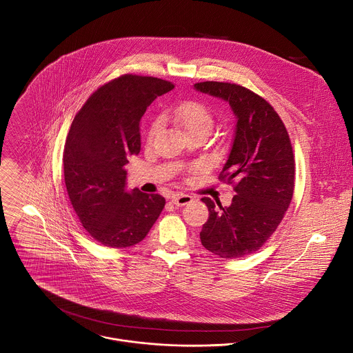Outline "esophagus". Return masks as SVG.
<instances>
[{"mask_svg": "<svg viewBox=\"0 0 353 353\" xmlns=\"http://www.w3.org/2000/svg\"><path fill=\"white\" fill-rule=\"evenodd\" d=\"M191 201H192V196L188 194H176L172 196V203L176 207H184V205L190 204Z\"/></svg>", "mask_w": 353, "mask_h": 353, "instance_id": "1", "label": "esophagus"}]
</instances>
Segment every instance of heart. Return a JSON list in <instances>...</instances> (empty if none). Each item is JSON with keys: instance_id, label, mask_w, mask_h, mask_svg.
I'll return each instance as SVG.
<instances>
[{"instance_id": "obj_1", "label": "heart", "mask_w": 353, "mask_h": 353, "mask_svg": "<svg viewBox=\"0 0 353 353\" xmlns=\"http://www.w3.org/2000/svg\"><path fill=\"white\" fill-rule=\"evenodd\" d=\"M169 117L177 123L185 134L196 131V130H211L212 128V114L210 109L199 103L195 102V100H185V102L179 103L170 113ZM159 128V121H154L149 127V137H154Z\"/></svg>"}]
</instances>
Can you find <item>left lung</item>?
Returning <instances> with one entry per match:
<instances>
[{
    "instance_id": "1",
    "label": "left lung",
    "mask_w": 353,
    "mask_h": 353,
    "mask_svg": "<svg viewBox=\"0 0 353 353\" xmlns=\"http://www.w3.org/2000/svg\"><path fill=\"white\" fill-rule=\"evenodd\" d=\"M194 88L225 100L236 117L234 139L219 176L236 181V195L229 207L203 198L210 218L199 239L218 257L240 259L263 247L292 201L294 158L289 134L267 100L244 86L207 81Z\"/></svg>"
}]
</instances>
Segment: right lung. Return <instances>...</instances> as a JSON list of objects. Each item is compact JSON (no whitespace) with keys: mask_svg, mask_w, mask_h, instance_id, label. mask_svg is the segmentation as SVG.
Listing matches in <instances>:
<instances>
[{"mask_svg":"<svg viewBox=\"0 0 353 353\" xmlns=\"http://www.w3.org/2000/svg\"><path fill=\"white\" fill-rule=\"evenodd\" d=\"M174 85L125 74L94 90L77 113L63 154L64 180L85 230L113 248L148 234L165 208L159 194L127 191L128 157L139 154V121L146 108Z\"/></svg>","mask_w":353,"mask_h":353,"instance_id":"add662e5","label":"right lung"}]
</instances>
